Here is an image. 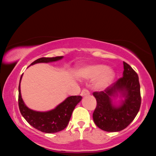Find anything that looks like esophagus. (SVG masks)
I'll return each mask as SVG.
<instances>
[{"mask_svg":"<svg viewBox=\"0 0 156 156\" xmlns=\"http://www.w3.org/2000/svg\"><path fill=\"white\" fill-rule=\"evenodd\" d=\"M89 94H90V93H89V90H87V89H83V90H82L81 93H80V95H81L82 97H84V96L89 95Z\"/></svg>","mask_w":156,"mask_h":156,"instance_id":"34e87169","label":"esophagus"}]
</instances>
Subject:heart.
Wrapping results in <instances>:
<instances>
[{
    "mask_svg": "<svg viewBox=\"0 0 156 156\" xmlns=\"http://www.w3.org/2000/svg\"><path fill=\"white\" fill-rule=\"evenodd\" d=\"M78 76L82 79H92L96 78L94 87L98 89L106 88L114 78V71L111 68L102 64H92L85 66L79 69Z\"/></svg>",
    "mask_w": 156,
    "mask_h": 156,
    "instance_id": "obj_1",
    "label": "heart"
}]
</instances>
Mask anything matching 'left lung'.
<instances>
[{"instance_id":"left-lung-1","label":"left lung","mask_w":156,"mask_h":156,"mask_svg":"<svg viewBox=\"0 0 156 156\" xmlns=\"http://www.w3.org/2000/svg\"><path fill=\"white\" fill-rule=\"evenodd\" d=\"M122 77L104 91L93 92L97 106L93 119L97 126L108 132H117L128 127L137 115L141 105L140 84L137 73L123 62ZM119 94L123 98L119 105L112 100Z\"/></svg>"}]
</instances>
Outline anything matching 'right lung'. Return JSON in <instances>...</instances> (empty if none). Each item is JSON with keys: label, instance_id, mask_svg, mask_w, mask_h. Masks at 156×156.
Listing matches in <instances>:
<instances>
[{"label": "right lung", "instance_id": "right-lung-1", "mask_svg": "<svg viewBox=\"0 0 156 156\" xmlns=\"http://www.w3.org/2000/svg\"><path fill=\"white\" fill-rule=\"evenodd\" d=\"M62 58L63 56L52 57V58L42 57L32 62L30 66L37 63L56 62L62 59ZM23 75L20 77L19 83L18 105L20 112L25 119L36 129L44 133H57L64 130L67 126L73 110L76 105L81 101L82 97L79 95L68 97L65 101L57 105L54 109H52L48 112H42L34 111L26 106L21 97L20 81Z\"/></svg>", "mask_w": 156, "mask_h": 156}]
</instances>
